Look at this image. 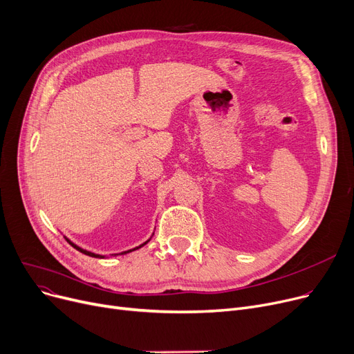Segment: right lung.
<instances>
[{"label": "right lung", "instance_id": "1", "mask_svg": "<svg viewBox=\"0 0 354 354\" xmlns=\"http://www.w3.org/2000/svg\"><path fill=\"white\" fill-rule=\"evenodd\" d=\"M154 234V233H153ZM151 238H153V236H151ZM151 238L148 239V241H145L144 243H141L140 246H137V248H133V249H128V250H124V252H121V254H112L111 257H118V255H127V254H129V252H133V250H137V249H140V248H142L144 245H147L149 241H151ZM64 239L67 241V242H69L75 249H77L79 252H82V254H85V255H88V257H92V258H99V259H102V258H109L108 255H99V254H93V252H91V250H86V249H83V248H80V246H77L76 243H73L69 238H66L64 236Z\"/></svg>", "mask_w": 354, "mask_h": 354}]
</instances>
